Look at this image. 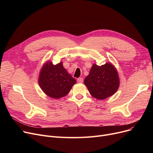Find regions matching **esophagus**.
I'll return each mask as SVG.
<instances>
[{
    "mask_svg": "<svg viewBox=\"0 0 153 153\" xmlns=\"http://www.w3.org/2000/svg\"><path fill=\"white\" fill-rule=\"evenodd\" d=\"M77 82H79V83H82L83 81H84V79H83V78H82V77H79V78H78V79H77Z\"/></svg>",
    "mask_w": 153,
    "mask_h": 153,
    "instance_id": "34e87169",
    "label": "esophagus"
}]
</instances>
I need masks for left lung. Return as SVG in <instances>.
<instances>
[{
	"instance_id": "left-lung-1",
	"label": "left lung",
	"mask_w": 153,
	"mask_h": 153,
	"mask_svg": "<svg viewBox=\"0 0 153 153\" xmlns=\"http://www.w3.org/2000/svg\"><path fill=\"white\" fill-rule=\"evenodd\" d=\"M84 83L93 97L104 100L117 91L120 79L117 69L111 62L102 66L94 64Z\"/></svg>"
}]
</instances>
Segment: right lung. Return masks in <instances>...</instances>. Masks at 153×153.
<instances>
[{
    "label": "right lung",
    "instance_id": "1",
    "mask_svg": "<svg viewBox=\"0 0 153 153\" xmlns=\"http://www.w3.org/2000/svg\"><path fill=\"white\" fill-rule=\"evenodd\" d=\"M76 83V80L63 67L62 62L56 64L48 60L42 68L38 84L43 92L54 99L66 96Z\"/></svg>",
    "mask_w": 153,
    "mask_h": 153
}]
</instances>
